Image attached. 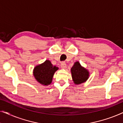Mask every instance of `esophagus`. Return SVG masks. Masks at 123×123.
Listing matches in <instances>:
<instances>
[{
	"label": "esophagus",
	"mask_w": 123,
	"mask_h": 123,
	"mask_svg": "<svg viewBox=\"0 0 123 123\" xmlns=\"http://www.w3.org/2000/svg\"><path fill=\"white\" fill-rule=\"evenodd\" d=\"M60 66H61V68H62V69H65L67 68V65H66V64L65 63V62H62V63H61V65H60Z\"/></svg>",
	"instance_id": "obj_1"
}]
</instances>
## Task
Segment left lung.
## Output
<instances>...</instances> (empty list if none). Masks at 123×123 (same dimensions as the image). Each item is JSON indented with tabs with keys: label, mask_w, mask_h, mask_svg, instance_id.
<instances>
[{
	"label": "left lung",
	"mask_w": 123,
	"mask_h": 123,
	"mask_svg": "<svg viewBox=\"0 0 123 123\" xmlns=\"http://www.w3.org/2000/svg\"><path fill=\"white\" fill-rule=\"evenodd\" d=\"M72 76L75 84H80L85 82L88 78L89 73L78 62H75L71 68Z\"/></svg>",
	"instance_id": "8db88e82"
}]
</instances>
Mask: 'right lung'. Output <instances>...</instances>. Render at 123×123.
Instances as JSON below:
<instances>
[{
    "mask_svg": "<svg viewBox=\"0 0 123 123\" xmlns=\"http://www.w3.org/2000/svg\"><path fill=\"white\" fill-rule=\"evenodd\" d=\"M58 69V67L53 65L49 60H46L42 64L35 67L33 75L39 83L48 85L51 83L54 74Z\"/></svg>",
    "mask_w": 123,
    "mask_h": 123,
    "instance_id": "add662e5",
    "label": "right lung"
}]
</instances>
